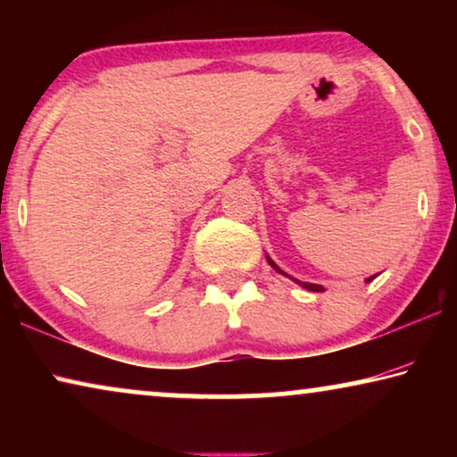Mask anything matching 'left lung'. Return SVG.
Wrapping results in <instances>:
<instances>
[{
	"label": "left lung",
	"instance_id": "obj_1",
	"mask_svg": "<svg viewBox=\"0 0 457 457\" xmlns=\"http://www.w3.org/2000/svg\"><path fill=\"white\" fill-rule=\"evenodd\" d=\"M266 260H268V264H270L272 268H274V270H277V272H280V274H285V277H289V274H287V272H283V270H280V268L277 266V264H274V262L270 260V258H268V255H266ZM293 278V277H291ZM374 278V277H372ZM372 278H368V280H372ZM293 280H295V283L297 285H302L303 287V289H308V291H324V287L322 285H314V283H302V280H297V278H293Z\"/></svg>",
	"mask_w": 457,
	"mask_h": 457
}]
</instances>
